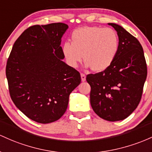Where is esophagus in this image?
<instances>
[{"instance_id":"1","label":"esophagus","mask_w":152,"mask_h":152,"mask_svg":"<svg viewBox=\"0 0 152 152\" xmlns=\"http://www.w3.org/2000/svg\"><path fill=\"white\" fill-rule=\"evenodd\" d=\"M81 80H82V82H85L86 80V76H85V75L83 74V73H82L81 74Z\"/></svg>"}]
</instances>
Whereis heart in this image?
<instances>
[{
    "instance_id": "heart-1",
    "label": "heart",
    "mask_w": 152,
    "mask_h": 152,
    "mask_svg": "<svg viewBox=\"0 0 152 152\" xmlns=\"http://www.w3.org/2000/svg\"><path fill=\"white\" fill-rule=\"evenodd\" d=\"M72 43L62 44V53L69 65L77 66L83 59L95 72L105 70L113 62L119 49V39L110 28L84 26L72 33Z\"/></svg>"
}]
</instances>
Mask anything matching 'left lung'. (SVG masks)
<instances>
[{
  "label": "left lung",
  "mask_w": 152,
  "mask_h": 152,
  "mask_svg": "<svg viewBox=\"0 0 152 152\" xmlns=\"http://www.w3.org/2000/svg\"><path fill=\"white\" fill-rule=\"evenodd\" d=\"M108 25L117 31L119 49L108 69L90 74V104L99 117L108 121L126 118L137 108L143 93L147 67L140 42L122 26Z\"/></svg>",
  "instance_id": "8db88e82"
}]
</instances>
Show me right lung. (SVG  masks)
<instances>
[{"mask_svg": "<svg viewBox=\"0 0 152 152\" xmlns=\"http://www.w3.org/2000/svg\"><path fill=\"white\" fill-rule=\"evenodd\" d=\"M63 23L35 25L13 46L6 74L15 105L40 124L56 121L65 113L69 96L81 82L80 74L62 59Z\"/></svg>", "mask_w": 152, "mask_h": 152, "instance_id": "right-lung-1", "label": "right lung"}]
</instances>
